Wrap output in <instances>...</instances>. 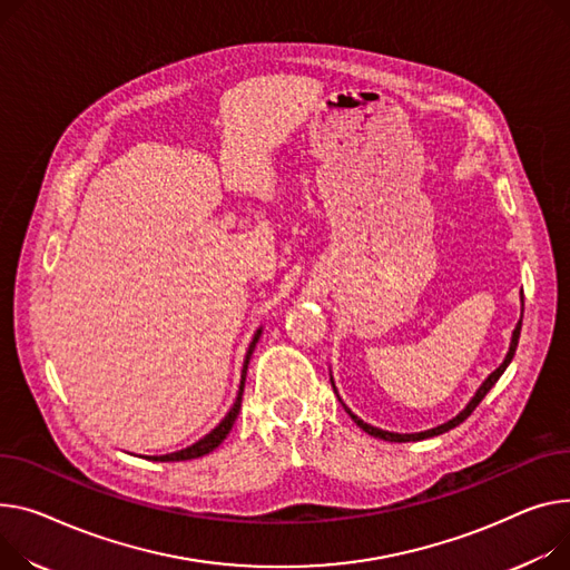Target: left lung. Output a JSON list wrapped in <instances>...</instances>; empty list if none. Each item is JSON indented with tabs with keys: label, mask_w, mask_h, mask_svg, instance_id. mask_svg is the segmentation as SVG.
I'll return each mask as SVG.
<instances>
[{
	"label": "left lung",
	"mask_w": 570,
	"mask_h": 570,
	"mask_svg": "<svg viewBox=\"0 0 570 570\" xmlns=\"http://www.w3.org/2000/svg\"><path fill=\"white\" fill-rule=\"evenodd\" d=\"M520 302H522V295H520ZM522 309H524V305H522ZM522 309H520V321H518V325H515V330H513V334H511V344H509V351H507V357H504V362L492 371L485 381L479 385V390L474 392V396L470 399V403L456 414V416H451L449 422H444V424H440V426H435V429H429V431H422V433H392V431H383V429H375V426H371V424H366V422H362L360 416L344 403L341 401V396H338V401H341V405L346 407V412L351 414V420L364 431V433H368V435H373V438H381V440H387V442H416V440H426V438H435V435H442V433H446V431H451V429H456L459 424H463L468 416L474 412V407L483 401V396L492 390V385H495L498 381H500V375L507 371V366L511 364V360H513V355H515V348H518V338H520V325H522ZM330 381H332V373H330ZM332 387H334V392H336V385H334V381H332Z\"/></svg>",
	"instance_id": "8db88e82"
}]
</instances>
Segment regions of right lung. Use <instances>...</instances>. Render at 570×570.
Segmentation results:
<instances>
[{
  "label": "right lung",
  "mask_w": 570,
  "mask_h": 570,
  "mask_svg": "<svg viewBox=\"0 0 570 570\" xmlns=\"http://www.w3.org/2000/svg\"><path fill=\"white\" fill-rule=\"evenodd\" d=\"M261 332H263V327H258V330L254 332L252 341H249V348H247L245 364H243V375H240L238 396H236V401H234L232 410L224 414V420H222V422H219L210 433H206L202 440H197L195 444H189V446H185V449H180V451H174V453H163V456H148V461H158V463H176V461H193V459H202V456H206V453H210L213 449H217V446L224 442V438L229 435V431L234 429V424H236V420H238L240 403H243V390H245L247 366H249L252 353H254V348H256V344H258V338H261Z\"/></svg>",
  "instance_id": "1"
}]
</instances>
